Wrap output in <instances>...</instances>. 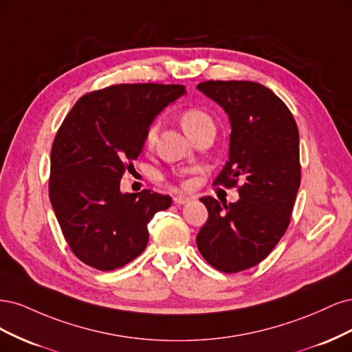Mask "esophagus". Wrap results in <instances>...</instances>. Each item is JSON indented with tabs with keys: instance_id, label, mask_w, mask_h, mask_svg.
I'll use <instances>...</instances> for the list:
<instances>
[{
	"instance_id": "obj_1",
	"label": "esophagus",
	"mask_w": 352,
	"mask_h": 352,
	"mask_svg": "<svg viewBox=\"0 0 352 352\" xmlns=\"http://www.w3.org/2000/svg\"><path fill=\"white\" fill-rule=\"evenodd\" d=\"M173 201H175L176 206H182V204H186V202H189L190 198L185 197V195H177V197L173 198Z\"/></svg>"
}]
</instances>
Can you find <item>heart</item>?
Segmentation results:
<instances>
[{"mask_svg":"<svg viewBox=\"0 0 352 352\" xmlns=\"http://www.w3.org/2000/svg\"><path fill=\"white\" fill-rule=\"evenodd\" d=\"M180 124H182L184 131L189 136H192L195 132L202 129L204 126L212 124V119L207 111L197 109V107H189V109L184 110L182 114H180ZM157 132H158V126L155 123L148 126V129L145 132V144L146 145H153L155 142Z\"/></svg>","mask_w":352,"mask_h":352,"instance_id":"b5f03b06","label":"heart"}]
</instances>
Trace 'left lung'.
Listing matches in <instances>:
<instances>
[{
  "label": "left lung",
  "instance_id": "8db88e82",
  "mask_svg": "<svg viewBox=\"0 0 352 352\" xmlns=\"http://www.w3.org/2000/svg\"><path fill=\"white\" fill-rule=\"evenodd\" d=\"M197 88L223 107L232 126L229 162L214 185L239 192L230 204L199 199L208 220L197 247L214 269L238 273L267 257L289 226L301 184L300 133L286 104L261 83L207 80Z\"/></svg>",
  "mask_w": 352,
  "mask_h": 352
}]
</instances>
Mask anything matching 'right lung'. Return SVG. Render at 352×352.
<instances>
[{"label": "right lung", "instance_id": "obj_1", "mask_svg": "<svg viewBox=\"0 0 352 352\" xmlns=\"http://www.w3.org/2000/svg\"><path fill=\"white\" fill-rule=\"evenodd\" d=\"M184 85L122 83L80 97L51 148L50 201L72 252L110 272L131 263L148 243L146 225L172 206L170 195L122 194L120 179L140 157L148 126Z\"/></svg>", "mask_w": 352, "mask_h": 352}]
</instances>
